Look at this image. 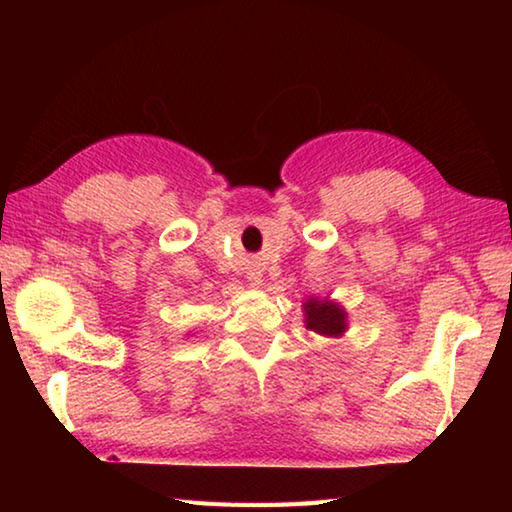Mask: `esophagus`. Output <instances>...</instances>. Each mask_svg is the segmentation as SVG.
Masks as SVG:
<instances>
[{
	"instance_id": "1",
	"label": "esophagus",
	"mask_w": 512,
	"mask_h": 512,
	"mask_svg": "<svg viewBox=\"0 0 512 512\" xmlns=\"http://www.w3.org/2000/svg\"><path fill=\"white\" fill-rule=\"evenodd\" d=\"M248 282L253 284V287H259V284H262V273H259V271L248 273Z\"/></svg>"
}]
</instances>
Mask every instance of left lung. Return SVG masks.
<instances>
[{
	"mask_svg": "<svg viewBox=\"0 0 512 512\" xmlns=\"http://www.w3.org/2000/svg\"><path fill=\"white\" fill-rule=\"evenodd\" d=\"M302 311H305L307 329L320 336H327V339H339L345 329H348V314H345V309L339 302H332L327 298H309L302 305Z\"/></svg>",
	"mask_w": 512,
	"mask_h": 512,
	"instance_id": "obj_1",
	"label": "left lung"
}]
</instances>
